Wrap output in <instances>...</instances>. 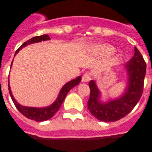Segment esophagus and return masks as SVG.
<instances>
[{"label": "esophagus", "mask_w": 152, "mask_h": 152, "mask_svg": "<svg viewBox=\"0 0 152 152\" xmlns=\"http://www.w3.org/2000/svg\"><path fill=\"white\" fill-rule=\"evenodd\" d=\"M91 75L90 72H85V73L83 75L81 81H82V82H88V81H89V80H91Z\"/></svg>", "instance_id": "obj_1"}]
</instances>
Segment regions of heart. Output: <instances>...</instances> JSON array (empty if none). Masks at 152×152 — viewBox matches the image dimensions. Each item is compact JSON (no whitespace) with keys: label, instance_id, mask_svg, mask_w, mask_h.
<instances>
[{"label":"heart","instance_id":"obj_1","mask_svg":"<svg viewBox=\"0 0 152 152\" xmlns=\"http://www.w3.org/2000/svg\"><path fill=\"white\" fill-rule=\"evenodd\" d=\"M94 50L100 55H108L111 54L114 52V49L113 47L110 46L108 45H96L94 48Z\"/></svg>","mask_w":152,"mask_h":152}]
</instances>
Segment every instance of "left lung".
<instances>
[{"mask_svg": "<svg viewBox=\"0 0 152 152\" xmlns=\"http://www.w3.org/2000/svg\"><path fill=\"white\" fill-rule=\"evenodd\" d=\"M128 72V87L122 96L107 103L99 101L100 91L94 80L89 82L90 94L88 107L91 113L100 121L115 122L125 117L135 107L143 93L146 73V63L135 47V55L126 64Z\"/></svg>", "mask_w": 152, "mask_h": 152, "instance_id": "8db88e82", "label": "left lung"}]
</instances>
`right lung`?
<instances>
[{"mask_svg":"<svg viewBox=\"0 0 152 152\" xmlns=\"http://www.w3.org/2000/svg\"><path fill=\"white\" fill-rule=\"evenodd\" d=\"M48 39H50V37H49V35L45 34L42 35V36H35L33 38L30 39L25 42L24 43H23L19 47L18 49L16 51L15 55L17 54V52L20 50V49H22L23 47L26 46V45L34 43V42H39L45 41V40ZM12 63H13V61H12ZM11 65H10V67H11ZM80 80H81V77L79 76L77 78L74 79V80H71V81H69V82H68L67 84H64V85L63 86V88H61V91H60L59 93V95H58V98L56 99V101L52 103L51 106H49V107H45V108H35V107H27L20 105V104L16 101L15 99L13 98V96L12 95L11 90H10V85H9V80H8V90H9L10 97H11L12 100H13V103H14V105L17 107V110H18L24 116H26V118H28V119H32V120H35V121L42 122L51 119L52 116H54L55 113L59 110L60 107H61L63 101H64V98L67 96V94H68V93L69 92L70 90L72 89V88H74L75 86L77 85V84H78L79 83H80Z\"/></svg>","mask_w":152,"mask_h":152,"instance_id":"add662e5","label":"right lung"}]
</instances>
